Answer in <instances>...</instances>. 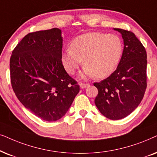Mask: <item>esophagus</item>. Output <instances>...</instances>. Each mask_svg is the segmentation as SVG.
<instances>
[{"label":"esophagus","instance_id":"34e87169","mask_svg":"<svg viewBox=\"0 0 157 157\" xmlns=\"http://www.w3.org/2000/svg\"><path fill=\"white\" fill-rule=\"evenodd\" d=\"M88 86H90L89 83H83V82L80 83V87H81V88H85V87H87Z\"/></svg>","mask_w":157,"mask_h":157}]
</instances>
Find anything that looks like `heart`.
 I'll list each match as a JSON object with an SVG mask.
<instances>
[{"instance_id": "b5f03b06", "label": "heart", "mask_w": 157, "mask_h": 157, "mask_svg": "<svg viewBox=\"0 0 157 157\" xmlns=\"http://www.w3.org/2000/svg\"><path fill=\"white\" fill-rule=\"evenodd\" d=\"M122 39L116 34L87 33L72 41L62 54V62L69 74H74L85 64L83 77L104 78L116 70L124 54Z\"/></svg>"}]
</instances>
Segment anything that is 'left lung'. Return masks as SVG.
Returning <instances> with one entry per match:
<instances>
[{
    "mask_svg": "<svg viewBox=\"0 0 157 157\" xmlns=\"http://www.w3.org/2000/svg\"><path fill=\"white\" fill-rule=\"evenodd\" d=\"M114 29L124 39L122 59L109 77L93 85L98 90L95 103L100 112L106 118L119 120L131 113L143 99L147 87V56L132 31Z\"/></svg>",
    "mask_w": 157,
    "mask_h": 157,
    "instance_id": "left-lung-1",
    "label": "left lung"
}]
</instances>
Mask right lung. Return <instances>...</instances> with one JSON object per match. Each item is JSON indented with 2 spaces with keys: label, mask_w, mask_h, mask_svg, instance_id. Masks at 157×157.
Here are the masks:
<instances>
[{
  "label": "right lung",
  "mask_w": 157,
  "mask_h": 157,
  "mask_svg": "<svg viewBox=\"0 0 157 157\" xmlns=\"http://www.w3.org/2000/svg\"><path fill=\"white\" fill-rule=\"evenodd\" d=\"M61 30L29 33L10 59L12 88L25 108L47 121L62 118L80 91V85L62 62Z\"/></svg>",
  "instance_id": "obj_1"
}]
</instances>
